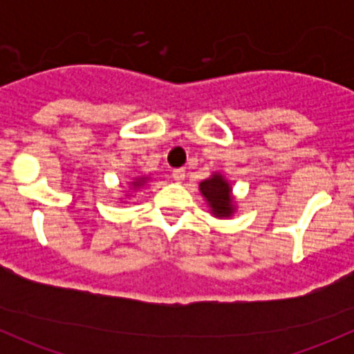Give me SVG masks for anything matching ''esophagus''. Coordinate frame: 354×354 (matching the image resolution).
Segmentation results:
<instances>
[{
  "mask_svg": "<svg viewBox=\"0 0 354 354\" xmlns=\"http://www.w3.org/2000/svg\"><path fill=\"white\" fill-rule=\"evenodd\" d=\"M173 180L176 183H183L185 181V169H174L173 171Z\"/></svg>",
  "mask_w": 354,
  "mask_h": 354,
  "instance_id": "34e87169",
  "label": "esophagus"
}]
</instances>
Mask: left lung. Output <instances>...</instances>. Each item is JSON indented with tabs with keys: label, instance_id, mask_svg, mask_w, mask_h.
Instances as JSON below:
<instances>
[{
	"label": "left lung",
	"instance_id": "obj_1",
	"mask_svg": "<svg viewBox=\"0 0 354 354\" xmlns=\"http://www.w3.org/2000/svg\"><path fill=\"white\" fill-rule=\"evenodd\" d=\"M198 190L209 207L210 216L216 219H231L236 214L238 200L233 194V185L221 171H214L207 180L200 181Z\"/></svg>",
	"mask_w": 354,
	"mask_h": 354
}]
</instances>
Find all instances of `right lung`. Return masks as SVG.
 Masks as SVG:
<instances>
[{"mask_svg":"<svg viewBox=\"0 0 354 354\" xmlns=\"http://www.w3.org/2000/svg\"><path fill=\"white\" fill-rule=\"evenodd\" d=\"M151 180H152L151 174H138V176L131 178V180L128 181L127 192H124V195H123V197L118 198V200H120L121 203H127L128 200L133 197V195L137 194V192H140L142 188H144L145 185H147Z\"/></svg>","mask_w":354,"mask_h":354,"instance_id":"1","label":"right lung"}]
</instances>
